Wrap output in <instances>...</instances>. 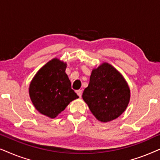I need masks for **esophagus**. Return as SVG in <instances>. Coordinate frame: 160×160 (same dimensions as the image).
<instances>
[{
    "label": "esophagus",
    "mask_w": 160,
    "mask_h": 160,
    "mask_svg": "<svg viewBox=\"0 0 160 160\" xmlns=\"http://www.w3.org/2000/svg\"><path fill=\"white\" fill-rule=\"evenodd\" d=\"M76 94L78 95V97L81 98L82 97V90H81V89H78V90H76Z\"/></svg>",
    "instance_id": "34e87169"
}]
</instances>
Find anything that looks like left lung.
Returning <instances> with one entry per match:
<instances>
[{
	"mask_svg": "<svg viewBox=\"0 0 160 160\" xmlns=\"http://www.w3.org/2000/svg\"><path fill=\"white\" fill-rule=\"evenodd\" d=\"M82 98L96 119L107 122L117 119L126 110L130 90L122 74L104 62L92 70Z\"/></svg>",
	"mask_w": 160,
	"mask_h": 160,
	"instance_id": "8db88e82",
	"label": "left lung"
}]
</instances>
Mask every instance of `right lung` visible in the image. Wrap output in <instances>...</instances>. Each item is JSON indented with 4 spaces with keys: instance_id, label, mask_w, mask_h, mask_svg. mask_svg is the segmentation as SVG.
I'll return each instance as SVG.
<instances>
[{
    "instance_id": "right-lung-1",
    "label": "right lung",
    "mask_w": 160,
    "mask_h": 160,
    "mask_svg": "<svg viewBox=\"0 0 160 160\" xmlns=\"http://www.w3.org/2000/svg\"><path fill=\"white\" fill-rule=\"evenodd\" d=\"M66 67L65 62L52 59L37 72L30 84L29 95L35 108L52 119L78 98L71 89Z\"/></svg>"
}]
</instances>
